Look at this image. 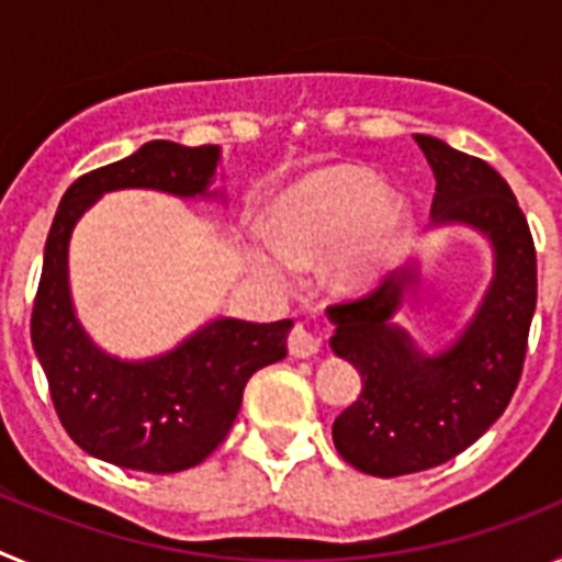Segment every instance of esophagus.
I'll return each mask as SVG.
<instances>
[{
  "instance_id": "esophagus-1",
  "label": "esophagus",
  "mask_w": 562,
  "mask_h": 562,
  "mask_svg": "<svg viewBox=\"0 0 562 562\" xmlns=\"http://www.w3.org/2000/svg\"><path fill=\"white\" fill-rule=\"evenodd\" d=\"M286 346H290L292 357H312L321 351V337L306 329L304 324H297L292 326L290 337H286Z\"/></svg>"
}]
</instances>
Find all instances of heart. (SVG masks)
<instances>
[{
  "label": "heart",
  "instance_id": "1",
  "mask_svg": "<svg viewBox=\"0 0 562 562\" xmlns=\"http://www.w3.org/2000/svg\"><path fill=\"white\" fill-rule=\"evenodd\" d=\"M408 227V205L360 166H331L292 186L272 207V241L247 247L252 270L286 286L297 267L324 261L326 284L337 292L374 286L394 265Z\"/></svg>",
  "mask_w": 562,
  "mask_h": 562
}]
</instances>
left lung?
Listing matches in <instances>:
<instances>
[{"label": "left lung", "mask_w": 562, "mask_h": 562, "mask_svg": "<svg viewBox=\"0 0 562 562\" xmlns=\"http://www.w3.org/2000/svg\"><path fill=\"white\" fill-rule=\"evenodd\" d=\"M436 177L434 225H467L493 245V284L473 321L439 355L391 324L419 265L371 292L329 306L331 349L360 371L362 391L335 419L331 439L360 473L394 479L439 467L490 430L518 389L538 304V258L513 188L479 157L416 134Z\"/></svg>", "instance_id": "left-lung-1"}]
</instances>
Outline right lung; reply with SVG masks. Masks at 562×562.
<instances>
[{"mask_svg":"<svg viewBox=\"0 0 562 562\" xmlns=\"http://www.w3.org/2000/svg\"><path fill=\"white\" fill-rule=\"evenodd\" d=\"M216 166L220 146L151 140L126 160L78 177L49 227L30 337L64 430L109 464L157 475L196 467L233 428L247 380L286 357L292 321L216 317L168 355L121 360L89 340L72 310L67 250L83 211L121 188L211 196Z\"/></svg>","mask_w":562,"mask_h":562,"instance_id":"add662e5","label":"right lung"}]
</instances>
